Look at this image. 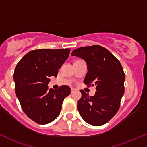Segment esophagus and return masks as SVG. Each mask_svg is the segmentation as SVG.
I'll use <instances>...</instances> for the list:
<instances>
[{
  "label": "esophagus",
  "instance_id": "esophagus-1",
  "mask_svg": "<svg viewBox=\"0 0 147 147\" xmlns=\"http://www.w3.org/2000/svg\"><path fill=\"white\" fill-rule=\"evenodd\" d=\"M75 88H71V93H73L74 92H75Z\"/></svg>",
  "mask_w": 147,
  "mask_h": 147
}]
</instances>
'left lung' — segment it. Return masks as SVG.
<instances>
[{
    "label": "left lung",
    "instance_id": "obj_1",
    "mask_svg": "<svg viewBox=\"0 0 147 147\" xmlns=\"http://www.w3.org/2000/svg\"><path fill=\"white\" fill-rule=\"evenodd\" d=\"M72 56L86 61L87 72L84 83L96 86L93 96L81 90L82 98L77 109L88 124L100 126L117 114L124 93L125 73L119 61L112 53L100 45L84 47L73 50Z\"/></svg>",
    "mask_w": 147,
    "mask_h": 147
}]
</instances>
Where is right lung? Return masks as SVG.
<instances>
[{
  "label": "right lung",
  "mask_w": 147,
  "mask_h": 147,
  "mask_svg": "<svg viewBox=\"0 0 147 147\" xmlns=\"http://www.w3.org/2000/svg\"><path fill=\"white\" fill-rule=\"evenodd\" d=\"M70 49H42L29 51L14 69L15 93L22 109L38 124H47L59 116L64 99L70 88L63 85L59 89L48 88L49 77L68 58Z\"/></svg>",
  "instance_id": "add662e5"
}]
</instances>
